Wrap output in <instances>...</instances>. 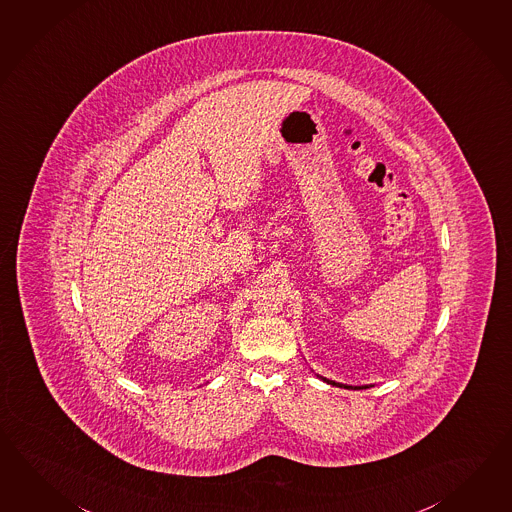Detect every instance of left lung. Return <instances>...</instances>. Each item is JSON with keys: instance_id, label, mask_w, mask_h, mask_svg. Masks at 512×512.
Listing matches in <instances>:
<instances>
[{"instance_id": "obj_1", "label": "left lung", "mask_w": 512, "mask_h": 512, "mask_svg": "<svg viewBox=\"0 0 512 512\" xmlns=\"http://www.w3.org/2000/svg\"><path fill=\"white\" fill-rule=\"evenodd\" d=\"M319 378H322V376H319ZM322 381H326V383H330V385H337V387H341V389H369L367 385H365V387H352V385H343V383H335V381L326 380V378H322Z\"/></svg>"}]
</instances>
